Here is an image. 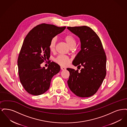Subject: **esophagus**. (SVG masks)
Listing matches in <instances>:
<instances>
[{"label":"esophagus","instance_id":"obj_1","mask_svg":"<svg viewBox=\"0 0 127 127\" xmlns=\"http://www.w3.org/2000/svg\"><path fill=\"white\" fill-rule=\"evenodd\" d=\"M61 69L62 70H64L66 69V68L64 67H63V66H61Z\"/></svg>","mask_w":127,"mask_h":127}]
</instances>
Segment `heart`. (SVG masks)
Segmentation results:
<instances>
[{
    "label": "heart",
    "mask_w": 127,
    "mask_h": 127,
    "mask_svg": "<svg viewBox=\"0 0 127 127\" xmlns=\"http://www.w3.org/2000/svg\"><path fill=\"white\" fill-rule=\"evenodd\" d=\"M64 40L70 48H74L76 46V40L75 37L71 34H67L64 37ZM57 42L56 37H53L50 41L49 48L51 51H54ZM55 61L62 66H66L69 62L68 57L64 55H59L56 59Z\"/></svg>",
    "instance_id": "heart-1"
}]
</instances>
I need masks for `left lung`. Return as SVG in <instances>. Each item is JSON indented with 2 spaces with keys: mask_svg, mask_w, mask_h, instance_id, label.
Instances as JSON below:
<instances>
[{
  "mask_svg": "<svg viewBox=\"0 0 127 127\" xmlns=\"http://www.w3.org/2000/svg\"><path fill=\"white\" fill-rule=\"evenodd\" d=\"M67 29L78 36L81 50L72 64L83 66L80 71L70 68L67 80L69 88L76 96L82 97L94 95L102 83L106 75V56L97 34L89 27H68Z\"/></svg>",
  "mask_w": 127,
  "mask_h": 127,
  "instance_id": "left-lung-1",
  "label": "left lung"
}]
</instances>
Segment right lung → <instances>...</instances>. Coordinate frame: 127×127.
<instances>
[{"mask_svg":"<svg viewBox=\"0 0 127 127\" xmlns=\"http://www.w3.org/2000/svg\"><path fill=\"white\" fill-rule=\"evenodd\" d=\"M65 29L43 23L34 27L25 37L18 66L20 81L29 94L37 96L44 93L49 89L52 77L60 72L61 67L54 62H50L47 69L40 65L49 60L51 40Z\"/></svg>","mask_w":127,"mask_h":127,"instance_id":"1","label":"right lung"}]
</instances>
